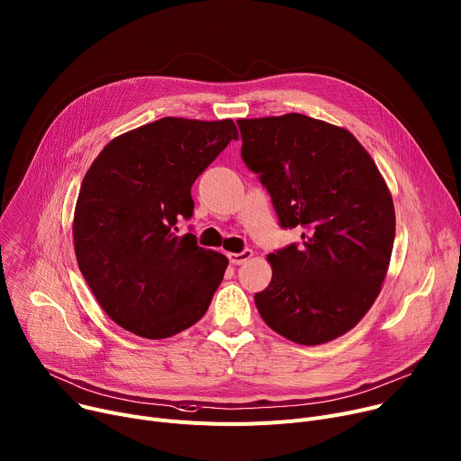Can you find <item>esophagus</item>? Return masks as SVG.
Segmentation results:
<instances>
[{"mask_svg":"<svg viewBox=\"0 0 461 461\" xmlns=\"http://www.w3.org/2000/svg\"><path fill=\"white\" fill-rule=\"evenodd\" d=\"M227 257H229L232 266H241L243 262H247V260L253 257V251L251 249H243L241 253H229Z\"/></svg>","mask_w":461,"mask_h":461,"instance_id":"obj_1","label":"esophagus"}]
</instances>
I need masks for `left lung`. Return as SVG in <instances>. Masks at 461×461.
Here are the masks:
<instances>
[{
    "mask_svg": "<svg viewBox=\"0 0 461 461\" xmlns=\"http://www.w3.org/2000/svg\"><path fill=\"white\" fill-rule=\"evenodd\" d=\"M241 158L269 192L282 229L303 241L267 255L255 294L280 336L320 345L357 325L380 294L395 240V208L378 167L348 131L297 113L238 120Z\"/></svg>",
    "mask_w": 461,
    "mask_h": 461,
    "instance_id": "1",
    "label": "left lung"
}]
</instances>
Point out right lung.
Instances as JSON below:
<instances>
[{"mask_svg":"<svg viewBox=\"0 0 461 461\" xmlns=\"http://www.w3.org/2000/svg\"><path fill=\"white\" fill-rule=\"evenodd\" d=\"M238 138L232 120L162 118L113 141L86 171L74 216L79 269L122 329L162 339L195 325L227 257L176 223L194 216L192 185Z\"/></svg>","mask_w":461,"mask_h":461,"instance_id":"right-lung-1","label":"right lung"}]
</instances>
